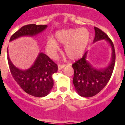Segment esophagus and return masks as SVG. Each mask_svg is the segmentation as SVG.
Returning <instances> with one entry per match:
<instances>
[{"instance_id": "obj_1", "label": "esophagus", "mask_w": 125, "mask_h": 125, "mask_svg": "<svg viewBox=\"0 0 125 125\" xmlns=\"http://www.w3.org/2000/svg\"><path fill=\"white\" fill-rule=\"evenodd\" d=\"M65 66V64H58V67L59 70H60V69H63Z\"/></svg>"}]
</instances>
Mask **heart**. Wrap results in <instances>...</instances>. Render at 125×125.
<instances>
[{
    "mask_svg": "<svg viewBox=\"0 0 125 125\" xmlns=\"http://www.w3.org/2000/svg\"><path fill=\"white\" fill-rule=\"evenodd\" d=\"M55 36L59 43L65 45V53L71 60L82 56L90 40L89 31L85 28L61 30ZM46 47L47 52L51 57L56 56L59 47L55 40L49 38Z\"/></svg>",
    "mask_w": 125,
    "mask_h": 125,
    "instance_id": "obj_1",
    "label": "heart"
}]
</instances>
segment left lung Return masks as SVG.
Instances as JSON below:
<instances>
[{
	"label": "left lung",
	"mask_w": 125,
	"mask_h": 125,
	"mask_svg": "<svg viewBox=\"0 0 125 125\" xmlns=\"http://www.w3.org/2000/svg\"><path fill=\"white\" fill-rule=\"evenodd\" d=\"M95 31L94 42L104 39L108 42L112 49V58L110 64L104 69H95L92 67L86 60L87 52L82 58L73 63L74 69L73 84L78 95L84 97L95 96L103 89L110 79L115 66V52L112 41L100 28L95 27Z\"/></svg>",
	"instance_id": "1"
}]
</instances>
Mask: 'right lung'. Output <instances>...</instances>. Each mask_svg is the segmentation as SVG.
Wrapping results in <instances>:
<instances>
[{
  "mask_svg": "<svg viewBox=\"0 0 125 125\" xmlns=\"http://www.w3.org/2000/svg\"><path fill=\"white\" fill-rule=\"evenodd\" d=\"M47 25L30 24L24 25L11 36L10 41L23 36H34L42 32ZM8 62L11 76L26 93L34 97H43L52 88V75L58 70V65L48 56L40 53L34 64L29 69L22 71L13 65L8 56Z\"/></svg>",
  "mask_w": 125,
  "mask_h": 125,
  "instance_id": "1",
  "label": "right lung"
}]
</instances>
